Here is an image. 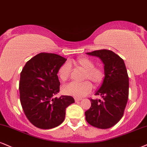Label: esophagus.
I'll return each instance as SVG.
<instances>
[{"label":"esophagus","mask_w":147,"mask_h":147,"mask_svg":"<svg viewBox=\"0 0 147 147\" xmlns=\"http://www.w3.org/2000/svg\"><path fill=\"white\" fill-rule=\"evenodd\" d=\"M82 100V99L81 98H78V97H76L75 98V101H76V102H78V101H81Z\"/></svg>","instance_id":"obj_1"}]
</instances>
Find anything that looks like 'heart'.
<instances>
[{"mask_svg": "<svg viewBox=\"0 0 147 147\" xmlns=\"http://www.w3.org/2000/svg\"><path fill=\"white\" fill-rule=\"evenodd\" d=\"M70 65L84 71L83 80H89L95 84H99L104 77V71L100 67H95V63L88 57H80L76 60H71L60 67L57 75L62 82L67 80L69 77ZM92 89V85L88 81L81 83L70 82L63 86V93L76 97H84Z\"/></svg>", "mask_w": 147, "mask_h": 147, "instance_id": "b5f03b06", "label": "heart"}]
</instances>
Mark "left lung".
<instances>
[{"label":"left lung","mask_w":147,"mask_h":147,"mask_svg":"<svg viewBox=\"0 0 147 147\" xmlns=\"http://www.w3.org/2000/svg\"><path fill=\"white\" fill-rule=\"evenodd\" d=\"M98 57L104 65V78L95 95L101 99H90L91 106L85 112L86 121L99 129L112 127L121 120L129 96V77L124 61L111 50L87 52Z\"/></svg>","instance_id":"left-lung-1"}]
</instances>
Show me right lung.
<instances>
[{
	"instance_id": "add662e5",
	"label": "right lung",
	"mask_w": 147,
	"mask_h": 147,
	"mask_svg": "<svg viewBox=\"0 0 147 147\" xmlns=\"http://www.w3.org/2000/svg\"><path fill=\"white\" fill-rule=\"evenodd\" d=\"M67 59L58 54L39 53L26 63L20 74V99L25 115L38 128L52 129L61 125L65 110L75 102L71 96H53L60 90L57 76Z\"/></svg>"
}]
</instances>
